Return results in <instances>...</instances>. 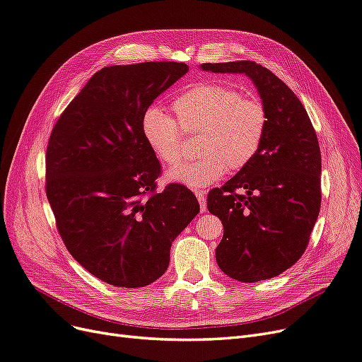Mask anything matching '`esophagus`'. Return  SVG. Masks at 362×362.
Segmentation results:
<instances>
[{"label": "esophagus", "mask_w": 362, "mask_h": 362, "mask_svg": "<svg viewBox=\"0 0 362 362\" xmlns=\"http://www.w3.org/2000/svg\"><path fill=\"white\" fill-rule=\"evenodd\" d=\"M194 194H196V198H198V201H199L201 211H205V208H206V202H205V192H204V190H196V192H194Z\"/></svg>", "instance_id": "obj_1"}]
</instances>
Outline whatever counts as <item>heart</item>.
Returning <instances> with one entry per match:
<instances>
[{
    "label": "heart",
    "mask_w": 362,
    "mask_h": 362,
    "mask_svg": "<svg viewBox=\"0 0 362 362\" xmlns=\"http://www.w3.org/2000/svg\"><path fill=\"white\" fill-rule=\"evenodd\" d=\"M175 120L158 107L141 117V134L149 148L166 164L184 158L182 133L198 136L201 157L173 168L168 178L192 189H202L231 170H242L254 161L266 139L269 113L259 98L243 96L235 87L198 83L172 103Z\"/></svg>",
    "instance_id": "1"
}]
</instances>
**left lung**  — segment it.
I'll return each instance as SVG.
<instances>
[{"mask_svg":"<svg viewBox=\"0 0 362 362\" xmlns=\"http://www.w3.org/2000/svg\"><path fill=\"white\" fill-rule=\"evenodd\" d=\"M202 69L246 74L267 108V133L258 156L208 193L206 206L223 225L216 249L221 270L240 282L270 279L302 257L319 217V140L299 98L267 68L238 60L204 63Z\"/></svg>","mask_w":362,"mask_h":362,"instance_id":"obj_1","label":"left lung"}]
</instances>
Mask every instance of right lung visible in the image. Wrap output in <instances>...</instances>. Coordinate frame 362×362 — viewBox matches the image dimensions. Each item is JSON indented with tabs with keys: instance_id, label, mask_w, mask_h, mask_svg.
<instances>
[{
	"instance_id": "add662e5",
	"label": "right lung",
	"mask_w": 362,
	"mask_h": 362,
	"mask_svg": "<svg viewBox=\"0 0 362 362\" xmlns=\"http://www.w3.org/2000/svg\"><path fill=\"white\" fill-rule=\"evenodd\" d=\"M187 71L178 62L103 68L51 131L45 192L57 231L69 254L110 286L158 279L175 237L199 213L185 185L157 192L161 164L141 134L149 105Z\"/></svg>"
}]
</instances>
